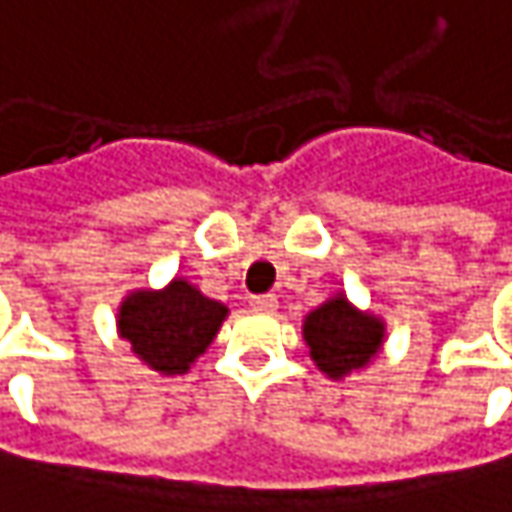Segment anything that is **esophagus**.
Here are the masks:
<instances>
[{"mask_svg":"<svg viewBox=\"0 0 512 512\" xmlns=\"http://www.w3.org/2000/svg\"><path fill=\"white\" fill-rule=\"evenodd\" d=\"M252 310H257V313H275L278 310V298L275 295H257V298H252Z\"/></svg>","mask_w":512,"mask_h":512,"instance_id":"esophagus-1","label":"esophagus"}]
</instances>
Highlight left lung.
Returning a JSON list of instances; mask_svg holds the SVG:
<instances>
[{
  "label": "left lung",
  "instance_id": "left-lung-1",
  "mask_svg": "<svg viewBox=\"0 0 512 512\" xmlns=\"http://www.w3.org/2000/svg\"><path fill=\"white\" fill-rule=\"evenodd\" d=\"M301 333L318 371L336 382L365 371L385 345V321L350 304L345 292L330 295L307 313Z\"/></svg>",
  "mask_w": 512,
  "mask_h": 512
}]
</instances>
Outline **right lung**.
<instances>
[{"mask_svg":"<svg viewBox=\"0 0 512 512\" xmlns=\"http://www.w3.org/2000/svg\"><path fill=\"white\" fill-rule=\"evenodd\" d=\"M226 316V304L202 295L188 278H173L162 289L127 292L115 330L141 365L162 376H182L217 339Z\"/></svg>","mask_w":512,"mask_h":512,"instance_id":"right-lung-1","label":"right lung"}]
</instances>
